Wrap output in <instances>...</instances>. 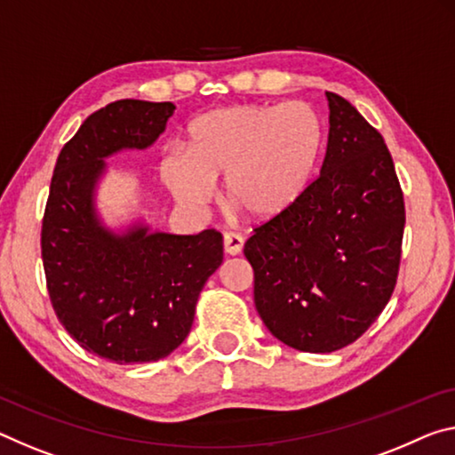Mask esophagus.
<instances>
[{
  "label": "esophagus",
  "mask_w": 455,
  "mask_h": 455,
  "mask_svg": "<svg viewBox=\"0 0 455 455\" xmlns=\"http://www.w3.org/2000/svg\"><path fill=\"white\" fill-rule=\"evenodd\" d=\"M244 239L236 233H225V253L227 255H239L243 251Z\"/></svg>",
  "instance_id": "34e87169"
}]
</instances>
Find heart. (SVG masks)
<instances>
[{
	"label": "heart",
	"instance_id": "obj_1",
	"mask_svg": "<svg viewBox=\"0 0 455 455\" xmlns=\"http://www.w3.org/2000/svg\"><path fill=\"white\" fill-rule=\"evenodd\" d=\"M184 151L162 160V180L180 204L202 211L222 180V200L253 220H273L306 190L318 164L322 124L306 103L233 105L188 125Z\"/></svg>",
	"mask_w": 455,
	"mask_h": 455
}]
</instances>
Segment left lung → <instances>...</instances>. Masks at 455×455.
<instances>
[{
  "mask_svg": "<svg viewBox=\"0 0 455 455\" xmlns=\"http://www.w3.org/2000/svg\"><path fill=\"white\" fill-rule=\"evenodd\" d=\"M326 99L320 176L244 243L259 315L277 340L304 352L340 350L379 318L395 290L405 228L383 135L340 95Z\"/></svg>",
  "mask_w": 455,
  "mask_h": 455,
  "instance_id": "obj_1",
  "label": "left lung"
}]
</instances>
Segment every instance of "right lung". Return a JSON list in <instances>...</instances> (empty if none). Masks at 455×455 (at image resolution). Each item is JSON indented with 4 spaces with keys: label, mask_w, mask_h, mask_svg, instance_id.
I'll return each mask as SVG.
<instances>
[{
    "label": "right lung",
    "mask_w": 455,
    "mask_h": 455,
    "mask_svg": "<svg viewBox=\"0 0 455 455\" xmlns=\"http://www.w3.org/2000/svg\"><path fill=\"white\" fill-rule=\"evenodd\" d=\"M174 103L124 99L84 119L56 160L42 222V261L54 312L68 334L117 364L156 363L190 334L202 287L222 263L216 230L172 235L143 216L113 228L97 206L121 151L154 146Z\"/></svg>",
    "instance_id": "right-lung-1"
}]
</instances>
